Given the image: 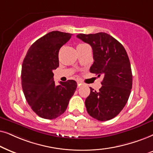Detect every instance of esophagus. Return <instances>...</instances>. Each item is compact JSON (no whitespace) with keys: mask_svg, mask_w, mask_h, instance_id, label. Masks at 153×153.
<instances>
[{"mask_svg":"<svg viewBox=\"0 0 153 153\" xmlns=\"http://www.w3.org/2000/svg\"><path fill=\"white\" fill-rule=\"evenodd\" d=\"M77 83H78V87H80L81 86V85H82V82H79V81H78V82H77Z\"/></svg>","mask_w":153,"mask_h":153,"instance_id":"1","label":"esophagus"}]
</instances>
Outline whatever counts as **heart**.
Returning a JSON list of instances; mask_svg holds the SVG:
<instances>
[{
    "label": "heart",
    "instance_id": "obj_1",
    "mask_svg": "<svg viewBox=\"0 0 153 153\" xmlns=\"http://www.w3.org/2000/svg\"><path fill=\"white\" fill-rule=\"evenodd\" d=\"M80 45H82V44H80Z\"/></svg>",
    "mask_w": 153,
    "mask_h": 153
}]
</instances>
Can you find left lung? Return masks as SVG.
Wrapping results in <instances>:
<instances>
[{
	"label": "left lung",
	"instance_id": "8db88e82",
	"mask_svg": "<svg viewBox=\"0 0 153 153\" xmlns=\"http://www.w3.org/2000/svg\"><path fill=\"white\" fill-rule=\"evenodd\" d=\"M77 37L92 48L94 61L90 73L103 76L99 91L90 87V94L85 100L87 113L97 120H109L120 113L131 93L129 56L123 45L106 33H80Z\"/></svg>",
	"mask_w": 153,
	"mask_h": 153
}]
</instances>
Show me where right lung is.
<instances>
[{
    "mask_svg": "<svg viewBox=\"0 0 153 153\" xmlns=\"http://www.w3.org/2000/svg\"><path fill=\"white\" fill-rule=\"evenodd\" d=\"M72 34L54 30L28 49L22 68V86L28 105L39 117L52 120L66 111L77 88L75 80L56 85L52 71L59 67V51Z\"/></svg>",
    "mask_w": 153,
    "mask_h": 153,
    "instance_id": "right-lung-1",
    "label": "right lung"
}]
</instances>
